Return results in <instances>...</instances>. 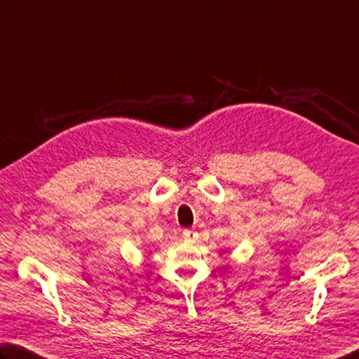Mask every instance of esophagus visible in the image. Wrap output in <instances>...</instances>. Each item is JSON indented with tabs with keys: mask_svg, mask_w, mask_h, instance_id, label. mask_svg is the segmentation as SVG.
<instances>
[{
	"mask_svg": "<svg viewBox=\"0 0 359 359\" xmlns=\"http://www.w3.org/2000/svg\"><path fill=\"white\" fill-rule=\"evenodd\" d=\"M182 236H184L187 242H193V240L198 238V232L193 231V229H185L184 232H182Z\"/></svg>",
	"mask_w": 359,
	"mask_h": 359,
	"instance_id": "esophagus-1",
	"label": "esophagus"
}]
</instances>
